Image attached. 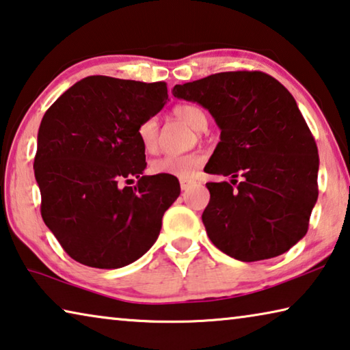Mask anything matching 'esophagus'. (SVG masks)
Masks as SVG:
<instances>
[{"mask_svg": "<svg viewBox=\"0 0 350 350\" xmlns=\"http://www.w3.org/2000/svg\"><path fill=\"white\" fill-rule=\"evenodd\" d=\"M196 182L195 180H188V179H180V188L182 190H188V188L195 185Z\"/></svg>", "mask_w": 350, "mask_h": 350, "instance_id": "obj_1", "label": "esophagus"}]
</instances>
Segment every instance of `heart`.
Instances as JSON below:
<instances>
[{"mask_svg": "<svg viewBox=\"0 0 350 350\" xmlns=\"http://www.w3.org/2000/svg\"><path fill=\"white\" fill-rule=\"evenodd\" d=\"M173 113L184 120L185 123L198 132L207 127V113L195 104H179L173 109ZM137 137L142 148L146 152H155L159 145V126L155 118L143 120L137 127ZM205 162V155L202 152H188V154H166L163 157L155 159L151 163V171L154 174L176 176L180 179H188L201 168Z\"/></svg>", "mask_w": 350, "mask_h": 350, "instance_id": "1", "label": "heart"}]
</instances>
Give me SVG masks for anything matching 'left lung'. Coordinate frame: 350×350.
Wrapping results in <instances>:
<instances>
[{"label": "left lung", "mask_w": 350, "mask_h": 350, "mask_svg": "<svg viewBox=\"0 0 350 350\" xmlns=\"http://www.w3.org/2000/svg\"><path fill=\"white\" fill-rule=\"evenodd\" d=\"M173 95L201 104L221 129L204 171L230 176L232 185L207 184L202 223L213 245L258 262L302 240L318 199L319 155L291 93L262 71H226L174 85Z\"/></svg>", "instance_id": "obj_1"}]
</instances>
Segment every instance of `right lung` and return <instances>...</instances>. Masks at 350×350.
<instances>
[{
  "instance_id": "add662e5",
  "label": "right lung",
  "mask_w": 350,
  "mask_h": 350,
  "mask_svg": "<svg viewBox=\"0 0 350 350\" xmlns=\"http://www.w3.org/2000/svg\"><path fill=\"white\" fill-rule=\"evenodd\" d=\"M166 99L165 82L88 76L43 115L34 159L42 218L76 262L123 268L157 240L180 185L174 176H143L137 127ZM134 178L135 187H124Z\"/></svg>"
}]
</instances>
